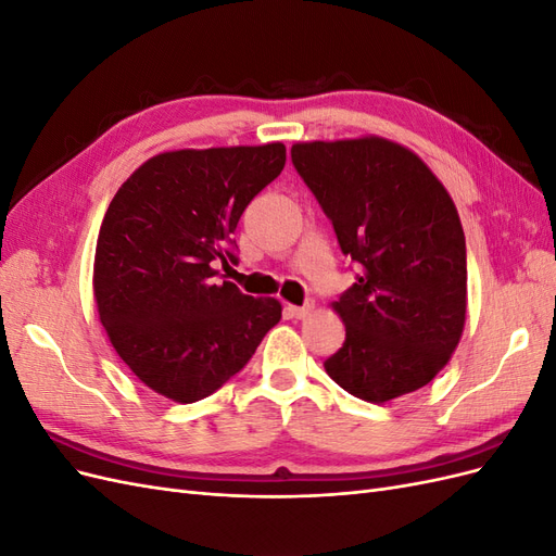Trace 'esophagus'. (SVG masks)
Returning a JSON list of instances; mask_svg holds the SVG:
<instances>
[{
  "mask_svg": "<svg viewBox=\"0 0 556 556\" xmlns=\"http://www.w3.org/2000/svg\"><path fill=\"white\" fill-rule=\"evenodd\" d=\"M285 311H288V315H290V317L301 319V317L311 315V311H313V301H308V304H304V306H288Z\"/></svg>",
  "mask_w": 556,
  "mask_h": 556,
  "instance_id": "34e87169",
  "label": "esophagus"
}]
</instances>
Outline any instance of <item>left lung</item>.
Returning <instances> with one entry per match:
<instances>
[{"mask_svg": "<svg viewBox=\"0 0 556 556\" xmlns=\"http://www.w3.org/2000/svg\"><path fill=\"white\" fill-rule=\"evenodd\" d=\"M292 164L357 266L333 304L345 343L325 371L371 403L419 390L466 323V241L447 190L408 148L378 137L296 143Z\"/></svg>", "mask_w": 556, "mask_h": 556, "instance_id": "left-lung-1", "label": "left lung"}]
</instances>
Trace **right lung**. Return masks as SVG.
Masks as SVG:
<instances>
[{"label": "right lung", "instance_id": "obj_1", "mask_svg": "<svg viewBox=\"0 0 556 556\" xmlns=\"http://www.w3.org/2000/svg\"><path fill=\"white\" fill-rule=\"evenodd\" d=\"M285 166V146L174 150L141 164L99 229L94 299L111 345L150 390L194 403L237 376L278 325L276 299L220 280L245 206Z\"/></svg>", "mask_w": 556, "mask_h": 556}]
</instances>
